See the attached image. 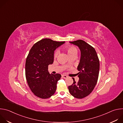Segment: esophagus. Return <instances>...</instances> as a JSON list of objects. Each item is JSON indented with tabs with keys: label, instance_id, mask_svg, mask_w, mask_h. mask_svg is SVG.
I'll return each mask as SVG.
<instances>
[{
	"label": "esophagus",
	"instance_id": "esophagus-1",
	"mask_svg": "<svg viewBox=\"0 0 123 123\" xmlns=\"http://www.w3.org/2000/svg\"><path fill=\"white\" fill-rule=\"evenodd\" d=\"M62 78H67V77H68V76H67V75H64V74H63V75H62Z\"/></svg>",
	"mask_w": 123,
	"mask_h": 123
}]
</instances>
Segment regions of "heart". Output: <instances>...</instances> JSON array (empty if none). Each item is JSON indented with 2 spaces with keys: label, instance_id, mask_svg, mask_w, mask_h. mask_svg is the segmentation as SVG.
I'll return each mask as SVG.
<instances>
[{
  "label": "heart",
  "instance_id": "1",
  "mask_svg": "<svg viewBox=\"0 0 123 123\" xmlns=\"http://www.w3.org/2000/svg\"><path fill=\"white\" fill-rule=\"evenodd\" d=\"M64 49L67 51L68 56L71 55H72L76 54L77 52V49L75 47L72 46V45H66L65 46ZM57 55H58V51H55L54 53V55L55 58L57 57Z\"/></svg>",
  "mask_w": 123,
  "mask_h": 123
}]
</instances>
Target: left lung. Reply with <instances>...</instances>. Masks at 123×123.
Here are the masks:
<instances>
[{"mask_svg": "<svg viewBox=\"0 0 123 123\" xmlns=\"http://www.w3.org/2000/svg\"><path fill=\"white\" fill-rule=\"evenodd\" d=\"M70 43L77 46L81 51V58L77 69L79 72L77 83L74 78L73 84L68 86L69 93L74 97L82 99L88 96L97 82L100 63L94 48L82 40Z\"/></svg>", "mask_w": 123, "mask_h": 123, "instance_id": "left-lung-1", "label": "left lung"}]
</instances>
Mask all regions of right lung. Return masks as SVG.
Masks as SVG:
<instances>
[{"instance_id":"add662e5","label":"right lung","mask_w":123,"mask_h":123,"mask_svg":"<svg viewBox=\"0 0 123 123\" xmlns=\"http://www.w3.org/2000/svg\"><path fill=\"white\" fill-rule=\"evenodd\" d=\"M64 43L45 38L35 43L29 51L25 64L26 78L31 91L38 97L49 98L56 91L61 75L49 74L48 66L54 62L55 49Z\"/></svg>"}]
</instances>
